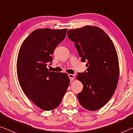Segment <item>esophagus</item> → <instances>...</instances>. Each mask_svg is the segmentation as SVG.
<instances>
[{
	"label": "esophagus",
	"mask_w": 133,
	"mask_h": 133,
	"mask_svg": "<svg viewBox=\"0 0 133 133\" xmlns=\"http://www.w3.org/2000/svg\"><path fill=\"white\" fill-rule=\"evenodd\" d=\"M68 77L69 79H70V81H73L74 79L75 76L73 74H68Z\"/></svg>",
	"instance_id": "1"
}]
</instances>
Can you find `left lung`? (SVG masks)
<instances>
[{
    "instance_id": "8db88e82",
    "label": "left lung",
    "mask_w": 133,
    "mask_h": 133,
    "mask_svg": "<svg viewBox=\"0 0 133 133\" xmlns=\"http://www.w3.org/2000/svg\"><path fill=\"white\" fill-rule=\"evenodd\" d=\"M81 61H87V71L78 73L83 84L77 95L82 107L95 111L103 107L113 96L119 78V62L115 46L107 34L97 26L87 25L68 30Z\"/></svg>"
}]
</instances>
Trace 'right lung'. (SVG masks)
Here are the masks:
<instances>
[{
	"label": "right lung",
	"instance_id": "1",
	"mask_svg": "<svg viewBox=\"0 0 133 133\" xmlns=\"http://www.w3.org/2000/svg\"><path fill=\"white\" fill-rule=\"evenodd\" d=\"M67 29H37L22 43L17 62L18 79L22 90L44 111L60 105L69 84L66 73L50 72L55 49L66 36Z\"/></svg>",
	"mask_w": 133,
	"mask_h": 133
}]
</instances>
